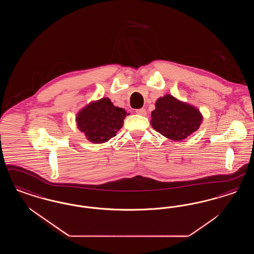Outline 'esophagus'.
<instances>
[{
	"label": "esophagus",
	"mask_w": 254,
	"mask_h": 254,
	"mask_svg": "<svg viewBox=\"0 0 254 254\" xmlns=\"http://www.w3.org/2000/svg\"><path fill=\"white\" fill-rule=\"evenodd\" d=\"M136 113L138 115H142V116H145L146 115V110L145 109H136Z\"/></svg>",
	"instance_id": "esophagus-1"
}]
</instances>
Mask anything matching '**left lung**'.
Returning a JSON list of instances; mask_svg holds the SVG:
<instances>
[{"instance_id": "obj_1", "label": "left lung", "mask_w": 254, "mask_h": 254, "mask_svg": "<svg viewBox=\"0 0 254 254\" xmlns=\"http://www.w3.org/2000/svg\"><path fill=\"white\" fill-rule=\"evenodd\" d=\"M203 116L193 106L166 94L159 98L151 112V126L163 136L173 141H182L195 132Z\"/></svg>"}]
</instances>
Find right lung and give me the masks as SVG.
Segmentation results:
<instances>
[{
	"instance_id": "obj_1",
	"label": "right lung",
	"mask_w": 254,
	"mask_h": 254,
	"mask_svg": "<svg viewBox=\"0 0 254 254\" xmlns=\"http://www.w3.org/2000/svg\"><path fill=\"white\" fill-rule=\"evenodd\" d=\"M127 115L125 109L115 107L109 98H102L81 109L76 123L89 142L102 144L116 136Z\"/></svg>"
}]
</instances>
